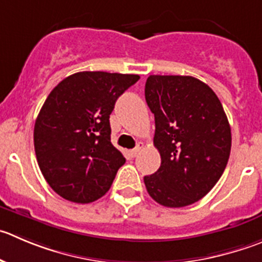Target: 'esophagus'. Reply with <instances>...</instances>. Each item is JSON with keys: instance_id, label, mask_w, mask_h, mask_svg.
Segmentation results:
<instances>
[{"instance_id": "34e87169", "label": "esophagus", "mask_w": 262, "mask_h": 262, "mask_svg": "<svg viewBox=\"0 0 262 262\" xmlns=\"http://www.w3.org/2000/svg\"><path fill=\"white\" fill-rule=\"evenodd\" d=\"M144 149V144L143 143H138V145H136L135 149H133V150H129V154H131V157H136L139 153H140L141 150Z\"/></svg>"}]
</instances>
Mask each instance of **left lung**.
I'll list each match as a JSON object with an SVG mask.
<instances>
[{"mask_svg": "<svg viewBox=\"0 0 262 262\" xmlns=\"http://www.w3.org/2000/svg\"><path fill=\"white\" fill-rule=\"evenodd\" d=\"M145 100L156 121L161 167L144 178L149 195L164 207L195 203L228 164L231 131L210 86L190 76H149Z\"/></svg>", "mask_w": 262, "mask_h": 262, "instance_id": "1", "label": "left lung"}]
</instances>
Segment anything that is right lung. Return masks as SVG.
<instances>
[{
	"instance_id": "add662e5",
	"label": "right lung",
	"mask_w": 262,
	"mask_h": 262,
	"mask_svg": "<svg viewBox=\"0 0 262 262\" xmlns=\"http://www.w3.org/2000/svg\"><path fill=\"white\" fill-rule=\"evenodd\" d=\"M138 74L78 72L55 87L34 123L39 170L55 193L74 203L101 198L126 159L111 143L109 116Z\"/></svg>"
}]
</instances>
